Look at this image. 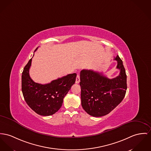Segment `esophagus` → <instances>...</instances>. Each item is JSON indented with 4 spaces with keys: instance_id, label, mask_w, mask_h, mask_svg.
Returning a JSON list of instances; mask_svg holds the SVG:
<instances>
[{
    "instance_id": "34e87169",
    "label": "esophagus",
    "mask_w": 151,
    "mask_h": 151,
    "mask_svg": "<svg viewBox=\"0 0 151 151\" xmlns=\"http://www.w3.org/2000/svg\"><path fill=\"white\" fill-rule=\"evenodd\" d=\"M80 82V76L79 74H77V77H76V83H79Z\"/></svg>"
}]
</instances>
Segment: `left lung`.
<instances>
[{
	"instance_id": "obj_1",
	"label": "left lung",
	"mask_w": 151,
	"mask_h": 151,
	"mask_svg": "<svg viewBox=\"0 0 151 151\" xmlns=\"http://www.w3.org/2000/svg\"><path fill=\"white\" fill-rule=\"evenodd\" d=\"M117 61L119 75L112 79L102 73L92 70L81 71L80 85L83 109L93 117H101L109 113L124 99L127 89V75L122 61L119 55Z\"/></svg>"
}]
</instances>
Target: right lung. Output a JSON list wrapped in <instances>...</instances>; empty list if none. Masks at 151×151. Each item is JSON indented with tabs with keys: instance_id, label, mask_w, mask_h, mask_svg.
<instances>
[{
	"instance_id": "right-lung-1",
	"label": "right lung",
	"mask_w": 151,
	"mask_h": 151,
	"mask_svg": "<svg viewBox=\"0 0 151 151\" xmlns=\"http://www.w3.org/2000/svg\"><path fill=\"white\" fill-rule=\"evenodd\" d=\"M38 49V47L35 51ZM32 58L24 68L22 75V91L27 105L41 116H51L62 105L65 96L74 84L76 73L70 74L47 84L35 82L29 75Z\"/></svg>"
}]
</instances>
